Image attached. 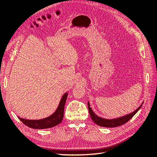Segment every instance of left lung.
I'll return each instance as SVG.
<instances>
[{
    "instance_id": "1",
    "label": "left lung",
    "mask_w": 157,
    "mask_h": 157,
    "mask_svg": "<svg viewBox=\"0 0 157 157\" xmlns=\"http://www.w3.org/2000/svg\"><path fill=\"white\" fill-rule=\"evenodd\" d=\"M142 104H143V103H142ZM142 104L133 113L128 114V115H125L124 117L115 118V119H111V120L105 119V118H103L97 116L96 114L93 112L91 107H90L89 102H88V111H89L90 115L91 117L92 120L96 123V124L103 127L114 128V127L120 126L122 124H124L125 123H126L128 121H129L131 118L136 115V113L140 110V108L142 106Z\"/></svg>"
}]
</instances>
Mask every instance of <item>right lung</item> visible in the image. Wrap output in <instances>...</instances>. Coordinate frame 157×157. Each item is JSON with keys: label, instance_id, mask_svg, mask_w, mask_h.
I'll return each instance as SVG.
<instances>
[{"label": "right lung", "instance_id": "obj_1", "mask_svg": "<svg viewBox=\"0 0 157 157\" xmlns=\"http://www.w3.org/2000/svg\"><path fill=\"white\" fill-rule=\"evenodd\" d=\"M67 96V93L63 95L56 111L48 117L40 120H27L18 117L19 119L26 126L34 129H46L56 126L61 123L63 118L64 107Z\"/></svg>", "mask_w": 157, "mask_h": 157}]
</instances>
